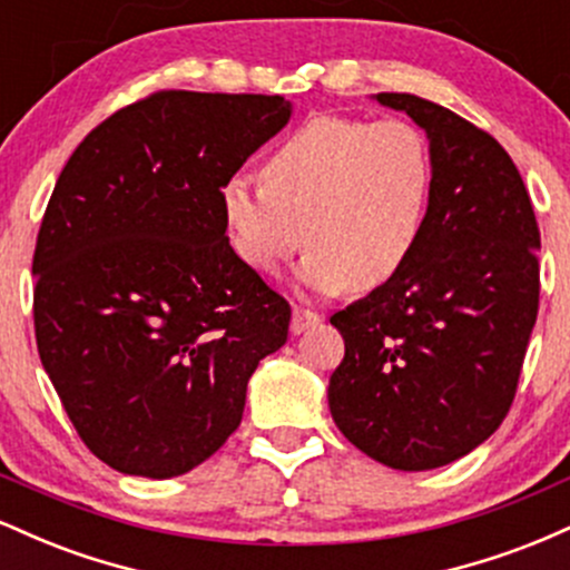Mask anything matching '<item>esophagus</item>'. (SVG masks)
I'll return each instance as SVG.
<instances>
[{"mask_svg": "<svg viewBox=\"0 0 570 570\" xmlns=\"http://www.w3.org/2000/svg\"><path fill=\"white\" fill-rule=\"evenodd\" d=\"M318 322H322V318H318V313L305 311V307H294L292 332H294V335H299V332H305L307 326H316Z\"/></svg>", "mask_w": 570, "mask_h": 570, "instance_id": "esophagus-1", "label": "esophagus"}]
</instances>
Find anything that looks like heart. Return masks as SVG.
<instances>
[{
	"instance_id": "b5f03b06",
	"label": "heart",
	"mask_w": 570,
	"mask_h": 570,
	"mask_svg": "<svg viewBox=\"0 0 570 570\" xmlns=\"http://www.w3.org/2000/svg\"><path fill=\"white\" fill-rule=\"evenodd\" d=\"M263 187H222V217L240 259L276 276L299 246V278L318 294L375 289L399 276L426 230L434 158L407 120L316 117L265 160Z\"/></svg>"
}]
</instances>
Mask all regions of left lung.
Wrapping results in <instances>:
<instances>
[{
	"label": "left lung",
	"instance_id": "obj_1",
	"mask_svg": "<svg viewBox=\"0 0 570 570\" xmlns=\"http://www.w3.org/2000/svg\"><path fill=\"white\" fill-rule=\"evenodd\" d=\"M426 130V230L396 278L330 318L345 356L330 410L345 440L402 472L472 453L501 426L539 313L535 214L507 149L440 104L377 94Z\"/></svg>",
	"mask_w": 570,
	"mask_h": 570
}]
</instances>
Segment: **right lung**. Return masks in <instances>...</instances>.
Here are the masks:
<instances>
[{
    "instance_id": "obj_1",
    "label": "right lung",
    "mask_w": 570,
    "mask_h": 570,
    "mask_svg": "<svg viewBox=\"0 0 570 570\" xmlns=\"http://www.w3.org/2000/svg\"><path fill=\"white\" fill-rule=\"evenodd\" d=\"M289 117L284 96L158 90L58 176L31 263L37 351L117 472L168 480L212 458L286 343L292 307L233 252L222 187Z\"/></svg>"
}]
</instances>
